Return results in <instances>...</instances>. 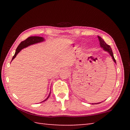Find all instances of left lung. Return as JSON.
<instances>
[{
	"label": "left lung",
	"mask_w": 130,
	"mask_h": 130,
	"mask_svg": "<svg viewBox=\"0 0 130 130\" xmlns=\"http://www.w3.org/2000/svg\"><path fill=\"white\" fill-rule=\"evenodd\" d=\"M98 38H99V42H100V45L101 47H102L103 50H104L105 51L108 52L109 54L111 56L114 62L116 63L115 59L113 57V54L112 51V49H111V46H110L109 45H107V44L105 42V41L103 40V39L101 38L100 37L98 36ZM99 103H98V104H99ZM97 104V103H95V104H93V103H92V104Z\"/></svg>",
	"instance_id": "left-lung-1"
}]
</instances>
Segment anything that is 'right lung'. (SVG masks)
<instances>
[{
	"label": "right lung",
	"mask_w": 130,
	"mask_h": 130,
	"mask_svg": "<svg viewBox=\"0 0 130 130\" xmlns=\"http://www.w3.org/2000/svg\"><path fill=\"white\" fill-rule=\"evenodd\" d=\"M44 41H45V39H44L43 37H37V36L34 37H34H28V38L25 39V41L21 42V43L18 45V47L16 49V51H15L14 56L12 57V60H14V59L15 58V57L17 56L18 53L20 52L22 49H23V48H25L26 47L28 46L33 45V44H35V43L41 42H43ZM12 60H11V61H12ZM50 92L49 94V96H47V98L45 100H43V102H45V101L47 100L48 99V98H49V97L50 96Z\"/></svg>",
	"instance_id": "add662e5"
}]
</instances>
